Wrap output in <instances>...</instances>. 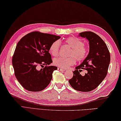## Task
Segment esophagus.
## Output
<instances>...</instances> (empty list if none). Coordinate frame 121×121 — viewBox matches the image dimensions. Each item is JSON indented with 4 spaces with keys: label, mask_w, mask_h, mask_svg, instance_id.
Masks as SVG:
<instances>
[{
    "label": "esophagus",
    "mask_w": 121,
    "mask_h": 121,
    "mask_svg": "<svg viewBox=\"0 0 121 121\" xmlns=\"http://www.w3.org/2000/svg\"><path fill=\"white\" fill-rule=\"evenodd\" d=\"M58 70H59V71H65V69H62V68H58Z\"/></svg>",
    "instance_id": "1"
}]
</instances>
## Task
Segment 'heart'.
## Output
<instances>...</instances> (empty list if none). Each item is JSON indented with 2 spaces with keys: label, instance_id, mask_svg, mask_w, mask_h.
Here are the masks:
<instances>
[{
  "label": "heart",
  "instance_id": "heart-1",
  "mask_svg": "<svg viewBox=\"0 0 121 121\" xmlns=\"http://www.w3.org/2000/svg\"><path fill=\"white\" fill-rule=\"evenodd\" d=\"M65 43L71 48L68 57H59L54 59L53 63L57 67L68 69L77 61H82L86 58L88 50L82 42L75 37H70L65 41ZM60 43L59 41H54L50 47V53L52 56H57L59 54Z\"/></svg>",
  "mask_w": 121,
  "mask_h": 121
}]
</instances>
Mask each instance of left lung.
Here are the masks:
<instances>
[{"label":"left lung","mask_w":121,"mask_h":121,"mask_svg":"<svg viewBox=\"0 0 121 121\" xmlns=\"http://www.w3.org/2000/svg\"><path fill=\"white\" fill-rule=\"evenodd\" d=\"M79 36L88 40L89 52L82 64L76 67L69 82L76 91L87 92L96 88L106 77L111 56L106 43L95 33L83 32ZM82 69L86 70L83 76L80 73Z\"/></svg>","instance_id":"1"}]
</instances>
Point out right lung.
Returning <instances> with one entry per match:
<instances>
[{
  "mask_svg": "<svg viewBox=\"0 0 121 121\" xmlns=\"http://www.w3.org/2000/svg\"><path fill=\"white\" fill-rule=\"evenodd\" d=\"M60 38L59 36L35 31L26 34L17 43L12 64L16 79L25 89L39 91L49 85L52 73L58 68L49 65L53 62L49 52L50 47ZM40 66L43 68L39 69Z\"/></svg>",
  "mask_w": 121,
  "mask_h": 121,
  "instance_id": "right-lung-1",
  "label": "right lung"
}]
</instances>
